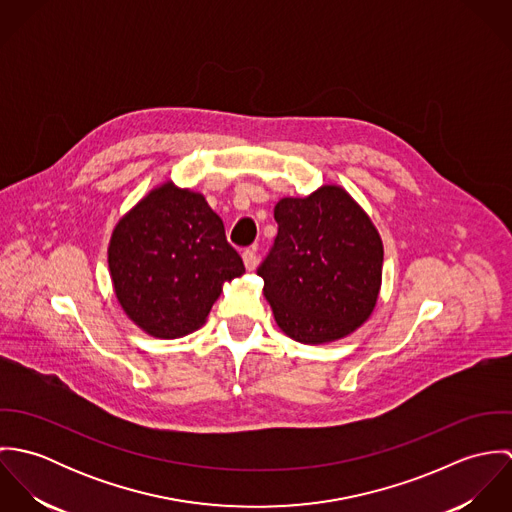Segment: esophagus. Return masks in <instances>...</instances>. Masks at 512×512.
Returning a JSON list of instances; mask_svg holds the SVG:
<instances>
[{
	"instance_id": "34e87169",
	"label": "esophagus",
	"mask_w": 512,
	"mask_h": 512,
	"mask_svg": "<svg viewBox=\"0 0 512 512\" xmlns=\"http://www.w3.org/2000/svg\"><path fill=\"white\" fill-rule=\"evenodd\" d=\"M242 260H244V266H246L248 270H254V268H256V264H258L256 246H252V248H246V250L242 252Z\"/></svg>"
}]
</instances>
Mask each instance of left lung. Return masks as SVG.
Listing matches in <instances>:
<instances>
[{"label": "left lung", "mask_w": 512, "mask_h": 512, "mask_svg": "<svg viewBox=\"0 0 512 512\" xmlns=\"http://www.w3.org/2000/svg\"><path fill=\"white\" fill-rule=\"evenodd\" d=\"M278 236L258 266L280 329L319 345L353 333L374 309L382 240L365 211L335 185L274 209Z\"/></svg>", "instance_id": "8db88e82"}]
</instances>
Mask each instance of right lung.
I'll return each mask as SVG.
<instances>
[{
  "mask_svg": "<svg viewBox=\"0 0 512 512\" xmlns=\"http://www.w3.org/2000/svg\"><path fill=\"white\" fill-rule=\"evenodd\" d=\"M108 266L128 317L159 339L199 329L222 282L244 274L203 195L165 183L114 228Z\"/></svg>",
  "mask_w": 512,
  "mask_h": 512,
  "instance_id": "right-lung-1",
  "label": "right lung"
}]
</instances>
